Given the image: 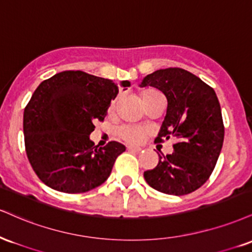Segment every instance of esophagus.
<instances>
[{
    "instance_id": "obj_1",
    "label": "esophagus",
    "mask_w": 252,
    "mask_h": 252,
    "mask_svg": "<svg viewBox=\"0 0 252 252\" xmlns=\"http://www.w3.org/2000/svg\"><path fill=\"white\" fill-rule=\"evenodd\" d=\"M127 150H129V151H134V152H139V151H141L140 147H138V146H133V145H128V146H127Z\"/></svg>"
}]
</instances>
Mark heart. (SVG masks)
Instances as JSON below:
<instances>
[{"label": "heart", "mask_w": 252, "mask_h": 252, "mask_svg": "<svg viewBox=\"0 0 252 252\" xmlns=\"http://www.w3.org/2000/svg\"><path fill=\"white\" fill-rule=\"evenodd\" d=\"M157 93H158V92L152 91V90L145 91L141 93V100L145 101V100H147L149 97L155 95ZM113 107H114V101L112 102L111 106H109V111H112ZM118 133H119V135L124 139V140L128 141V143H132V144H139L144 140L145 135H146V129L141 126L125 125L120 127L119 132Z\"/></svg>", "instance_id": "heart-1"}]
</instances>
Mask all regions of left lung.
<instances>
[{
    "label": "left lung",
    "mask_w": 252,
    "mask_h": 252,
    "mask_svg": "<svg viewBox=\"0 0 252 252\" xmlns=\"http://www.w3.org/2000/svg\"><path fill=\"white\" fill-rule=\"evenodd\" d=\"M139 86L155 87L167 99L158 140L178 139L173 153L159 155L158 165L145 171V180L155 190L172 196L196 191L211 176L224 141L220 105L214 88L182 68L156 70Z\"/></svg>",
    "instance_id": "8db88e82"
}]
</instances>
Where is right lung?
Masks as SVG:
<instances>
[{"instance_id":"obj_1","label":"right lung","mask_w":252,"mask_h":252,"mask_svg":"<svg viewBox=\"0 0 252 252\" xmlns=\"http://www.w3.org/2000/svg\"><path fill=\"white\" fill-rule=\"evenodd\" d=\"M121 87L131 86L124 80ZM119 87L81 70H64L38 85L23 113L28 160L41 182L64 193H84L105 183L126 147L94 146L90 134L107 115Z\"/></svg>"}]
</instances>
